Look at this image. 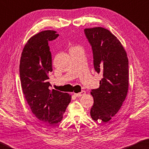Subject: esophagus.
I'll return each instance as SVG.
<instances>
[{
    "label": "esophagus",
    "instance_id": "esophagus-1",
    "mask_svg": "<svg viewBox=\"0 0 149 149\" xmlns=\"http://www.w3.org/2000/svg\"><path fill=\"white\" fill-rule=\"evenodd\" d=\"M85 94H86V92L83 90V91H81L80 93H77V94H75V93H74V95L76 96V97H80V96H82Z\"/></svg>",
    "mask_w": 149,
    "mask_h": 149
}]
</instances>
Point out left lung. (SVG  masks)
<instances>
[{"mask_svg": "<svg viewBox=\"0 0 149 149\" xmlns=\"http://www.w3.org/2000/svg\"><path fill=\"white\" fill-rule=\"evenodd\" d=\"M92 46L95 72L103 78L100 87L92 90L94 104L90 116L94 121H109L118 113L129 88V60L121 42L102 27L84 29Z\"/></svg>", "mask_w": 149, "mask_h": 149, "instance_id": "obj_1", "label": "left lung"}]
</instances>
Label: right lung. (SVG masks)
I'll return each instance as SVG.
<instances>
[{
	"label": "right lung",
	"mask_w": 149,
	"mask_h": 149,
	"mask_svg": "<svg viewBox=\"0 0 149 149\" xmlns=\"http://www.w3.org/2000/svg\"><path fill=\"white\" fill-rule=\"evenodd\" d=\"M59 36L54 30L40 31L26 44L21 54L19 72L24 97L32 113L45 125H52L63 119L70 103L68 93L49 89V74L52 72V55L48 41Z\"/></svg>",
	"instance_id": "1"
}]
</instances>
